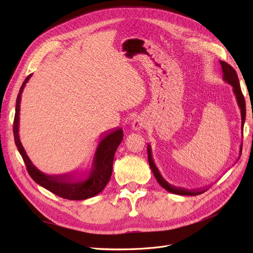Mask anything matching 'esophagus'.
Returning a JSON list of instances; mask_svg holds the SVG:
<instances>
[{
  "label": "esophagus",
  "mask_w": 253,
  "mask_h": 253,
  "mask_svg": "<svg viewBox=\"0 0 253 253\" xmlns=\"http://www.w3.org/2000/svg\"><path fill=\"white\" fill-rule=\"evenodd\" d=\"M147 126V121L143 117H136L133 121H132V129L133 131H140V129Z\"/></svg>",
  "instance_id": "esophagus-1"
}]
</instances>
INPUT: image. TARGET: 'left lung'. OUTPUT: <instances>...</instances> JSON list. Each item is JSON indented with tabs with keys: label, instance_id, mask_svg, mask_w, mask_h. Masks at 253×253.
<instances>
[{
	"label": "left lung",
	"instance_id": "left-lung-1",
	"mask_svg": "<svg viewBox=\"0 0 253 253\" xmlns=\"http://www.w3.org/2000/svg\"><path fill=\"white\" fill-rule=\"evenodd\" d=\"M220 66H221V71H223V79L225 82H227L228 84H230V85L233 87V93L235 95L236 98V101L237 104H239L240 109H241V117H242V131L244 128V124H245V118H246V103H245V99L243 96V93L241 90V86H240V81H239V77H237V74L234 71V68L229 65L228 63L224 62V61H219ZM242 154V144H241V148H240V156ZM240 156L237 159H240ZM148 159H149V164L151 167V170L154 174L156 180L158 181V183L160 186H162L164 189H166L167 191H169V192L173 193V194H177V195H191V196H194V195H200L204 192H206L207 190L209 188L208 187H205V188H201V189H192V190H188V189H183V188H177L175 186L170 185L169 182H168L163 176L160 174L158 168L156 167L154 160H153L152 157V149H151V145L148 144Z\"/></svg>",
	"mask_w": 253,
	"mask_h": 253
}]
</instances>
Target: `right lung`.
I'll list each match as a JSON object with an SVG mask.
<instances>
[{
    "label": "right lung",
    "instance_id": "right-lung-1",
    "mask_svg": "<svg viewBox=\"0 0 253 253\" xmlns=\"http://www.w3.org/2000/svg\"><path fill=\"white\" fill-rule=\"evenodd\" d=\"M32 75L33 74L28 76L20 88L13 121L14 142H16L20 154L24 160L30 177L38 185L50 191L53 194L65 198V200L83 201L99 194L104 189L106 183L110 181L115 152L124 139V131L121 127H117L112 128L109 132H105L101 135V140L96 149L93 164H91L87 173H79L77 171L59 175H47L42 173L40 170H38V168H36L27 156L19 136L21 96Z\"/></svg>",
    "mask_w": 253,
    "mask_h": 253
}]
</instances>
